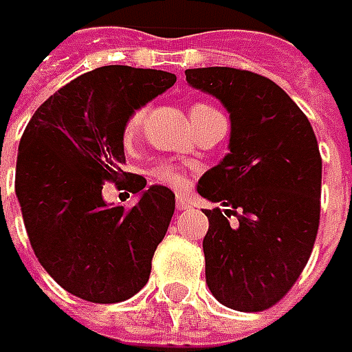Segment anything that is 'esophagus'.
<instances>
[{"instance_id":"esophagus-1","label":"esophagus","mask_w":352,"mask_h":352,"mask_svg":"<svg viewBox=\"0 0 352 352\" xmlns=\"http://www.w3.org/2000/svg\"><path fill=\"white\" fill-rule=\"evenodd\" d=\"M176 208H178L180 211L188 210V208H190V199H188L186 196H178L176 197Z\"/></svg>"}]
</instances>
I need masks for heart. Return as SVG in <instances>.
Segmentation results:
<instances>
[{"instance_id": "1", "label": "heart", "mask_w": 352, "mask_h": 352, "mask_svg": "<svg viewBox=\"0 0 352 352\" xmlns=\"http://www.w3.org/2000/svg\"><path fill=\"white\" fill-rule=\"evenodd\" d=\"M204 109H215V107H211L208 103H196V105H192V111H190V113L204 111ZM144 113H146V109H144V107H139V109H135V111L127 117L125 127H123V135H125L127 139L129 137H133V135L141 129ZM153 176H155L156 182L164 184V186L174 188V190H182V188H186V176H184L182 172L176 168V166H172V164H158V166L153 170Z\"/></svg>"}]
</instances>
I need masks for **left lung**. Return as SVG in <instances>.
Masks as SVG:
<instances>
[{
    "mask_svg": "<svg viewBox=\"0 0 352 352\" xmlns=\"http://www.w3.org/2000/svg\"><path fill=\"white\" fill-rule=\"evenodd\" d=\"M186 80L231 117L229 155L197 182L199 196L229 208L206 210V282L227 307L263 311L290 292L316 243L318 139L304 111L264 76L211 66L186 70Z\"/></svg>",
    "mask_w": 352,
    "mask_h": 352,
    "instance_id": "8db88e82",
    "label": "left lung"
}]
</instances>
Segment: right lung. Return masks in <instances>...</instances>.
<instances>
[{
  "label": "right lung",
  "instance_id": "obj_1",
  "mask_svg": "<svg viewBox=\"0 0 352 352\" xmlns=\"http://www.w3.org/2000/svg\"><path fill=\"white\" fill-rule=\"evenodd\" d=\"M176 76L102 66L78 76L43 103L19 142L15 194L43 268L62 288L94 304L133 298L148 282L153 254L168 231L176 199L151 186L133 208H109L103 184H133L125 162L127 117Z\"/></svg>",
  "mask_w": 352,
  "mask_h": 352
}]
</instances>
